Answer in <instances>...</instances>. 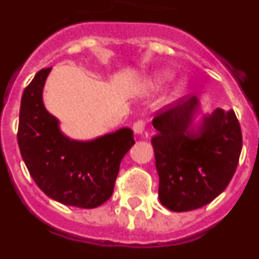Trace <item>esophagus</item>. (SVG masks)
Listing matches in <instances>:
<instances>
[{
  "instance_id": "obj_1",
  "label": "esophagus",
  "mask_w": 259,
  "mask_h": 259,
  "mask_svg": "<svg viewBox=\"0 0 259 259\" xmlns=\"http://www.w3.org/2000/svg\"><path fill=\"white\" fill-rule=\"evenodd\" d=\"M134 132L135 134H143V131H144V128H145V122H144V120H137V122H135L134 123Z\"/></svg>"
}]
</instances>
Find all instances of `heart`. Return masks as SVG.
Wrapping results in <instances>:
<instances>
[{
  "instance_id": "1",
  "label": "heart",
  "mask_w": 259,
  "mask_h": 259,
  "mask_svg": "<svg viewBox=\"0 0 259 259\" xmlns=\"http://www.w3.org/2000/svg\"><path fill=\"white\" fill-rule=\"evenodd\" d=\"M171 79H172V74H171L170 71H158V72H155V74L149 79V81H148V87L152 89H159L162 88L164 84L168 83ZM183 91H184V84L180 83L179 85L175 88L174 97H179V96L183 93Z\"/></svg>"
}]
</instances>
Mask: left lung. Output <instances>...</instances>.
<instances>
[{
    "mask_svg": "<svg viewBox=\"0 0 259 259\" xmlns=\"http://www.w3.org/2000/svg\"><path fill=\"white\" fill-rule=\"evenodd\" d=\"M198 109L197 97L180 98L153 119L158 197L171 211H191L211 202L227 188L239 163L242 135L235 111L217 109L194 127Z\"/></svg>",
    "mask_w": 259,
    "mask_h": 259,
    "instance_id": "1",
    "label": "left lung"
}]
</instances>
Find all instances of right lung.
I'll use <instances>...</instances> for the list:
<instances>
[{
    "mask_svg": "<svg viewBox=\"0 0 259 259\" xmlns=\"http://www.w3.org/2000/svg\"><path fill=\"white\" fill-rule=\"evenodd\" d=\"M50 70L38 71L23 92L18 127L20 154L48 197L93 209L111 197L120 161L135 144L134 132L124 127L91 141L68 139L42 101Z\"/></svg>",
    "mask_w": 259,
    "mask_h": 259,
    "instance_id": "right-lung-1",
    "label": "right lung"
}]
</instances>
